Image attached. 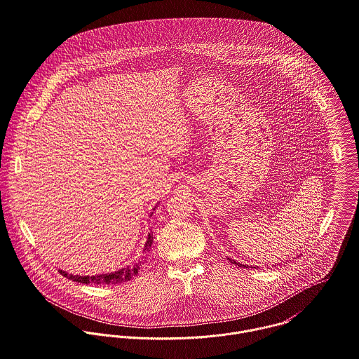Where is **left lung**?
Segmentation results:
<instances>
[{"label": "left lung", "instance_id": "obj_1", "mask_svg": "<svg viewBox=\"0 0 359 359\" xmlns=\"http://www.w3.org/2000/svg\"><path fill=\"white\" fill-rule=\"evenodd\" d=\"M229 260H230V262H231V263H234V264H238V266H243V264H239V263H237V262H236V260H231V259H230V257H229ZM243 267H248V266H243Z\"/></svg>", "mask_w": 359, "mask_h": 359}]
</instances>
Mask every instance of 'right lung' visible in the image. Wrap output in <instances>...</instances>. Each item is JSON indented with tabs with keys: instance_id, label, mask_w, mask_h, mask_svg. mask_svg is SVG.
<instances>
[{
	"instance_id": "obj_1",
	"label": "right lung",
	"mask_w": 359,
	"mask_h": 359,
	"mask_svg": "<svg viewBox=\"0 0 359 359\" xmlns=\"http://www.w3.org/2000/svg\"><path fill=\"white\" fill-rule=\"evenodd\" d=\"M151 243H153V234H149L147 239H146V243H144V249H143L144 253H147L150 250ZM142 264H143V260L139 259L135 263H132L130 266L120 269L118 271H113V273H107V274H99V276H75V274H69L64 270H60V273L64 277H67L72 281L82 283V284H121V283H125V281L130 280L132 277H135L137 274V271L140 270Z\"/></svg>"
}]
</instances>
